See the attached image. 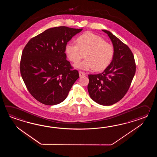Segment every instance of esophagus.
Masks as SVG:
<instances>
[{"label": "esophagus", "mask_w": 157, "mask_h": 157, "mask_svg": "<svg viewBox=\"0 0 157 157\" xmlns=\"http://www.w3.org/2000/svg\"><path fill=\"white\" fill-rule=\"evenodd\" d=\"M78 73H79L80 77H82V76H85V74L84 72H81V71H79V72H78Z\"/></svg>", "instance_id": "esophagus-1"}]
</instances>
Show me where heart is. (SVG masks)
Segmentation results:
<instances>
[{
    "label": "heart",
    "mask_w": 157,
    "mask_h": 157,
    "mask_svg": "<svg viewBox=\"0 0 157 157\" xmlns=\"http://www.w3.org/2000/svg\"><path fill=\"white\" fill-rule=\"evenodd\" d=\"M114 48L105 42L101 37L87 32L76 39V44L68 43L65 46V53L69 60L77 63L85 53L83 61L75 64L76 69L88 71L94 69L102 71L109 66L113 58Z\"/></svg>",
    "instance_id": "heart-1"
}]
</instances>
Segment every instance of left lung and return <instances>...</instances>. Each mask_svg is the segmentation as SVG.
Returning <instances> with one entry per match:
<instances>
[{
    "label": "left lung",
    "instance_id": "1",
    "mask_svg": "<svg viewBox=\"0 0 157 157\" xmlns=\"http://www.w3.org/2000/svg\"><path fill=\"white\" fill-rule=\"evenodd\" d=\"M113 46V58L102 73L89 75L87 86L90 98L99 104L111 105L123 98L130 86L136 71L130 48L110 31L102 30Z\"/></svg>",
    "mask_w": 157,
    "mask_h": 157
}]
</instances>
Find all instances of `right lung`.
Wrapping results in <instances>:
<instances>
[{
	"mask_svg": "<svg viewBox=\"0 0 157 157\" xmlns=\"http://www.w3.org/2000/svg\"><path fill=\"white\" fill-rule=\"evenodd\" d=\"M82 29L56 27L32 38L22 54L20 71L32 96L40 103L54 105L68 96L78 78L77 70H71L65 46Z\"/></svg>",
	"mask_w": 157,
	"mask_h": 157,
	"instance_id": "right-lung-1",
	"label": "right lung"
}]
</instances>
